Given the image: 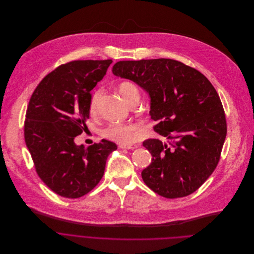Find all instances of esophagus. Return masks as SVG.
Returning <instances> with one entry per match:
<instances>
[{"label":"esophagus","instance_id":"1","mask_svg":"<svg viewBox=\"0 0 254 254\" xmlns=\"http://www.w3.org/2000/svg\"><path fill=\"white\" fill-rule=\"evenodd\" d=\"M140 145L139 144H129V145H119V148L121 149H128V150H133L138 148Z\"/></svg>","mask_w":254,"mask_h":254}]
</instances>
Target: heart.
<instances>
[{
  "label": "heart",
  "mask_w": 254,
  "mask_h": 254,
  "mask_svg": "<svg viewBox=\"0 0 254 254\" xmlns=\"http://www.w3.org/2000/svg\"><path fill=\"white\" fill-rule=\"evenodd\" d=\"M117 90L121 97L124 99L126 103L129 105L132 103H137L139 97H140V92L138 87L129 81H122L118 84ZM101 95H102V90L101 89H96L90 97L89 101V112L90 114H95L98 109V104H99V100L101 98ZM140 133V128L139 125L129 122V123H111L108 125L103 131L102 135L116 143H119L121 145H126L129 143L134 142Z\"/></svg>",
  "instance_id": "b5f03b06"
}]
</instances>
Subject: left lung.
Here are the masks:
<instances>
[{"instance_id": "left-lung-1", "label": "left lung", "mask_w": 254, "mask_h": 254, "mask_svg": "<svg viewBox=\"0 0 254 254\" xmlns=\"http://www.w3.org/2000/svg\"><path fill=\"white\" fill-rule=\"evenodd\" d=\"M112 71L149 93L153 129L169 140L143 142L152 155L141 173L145 184L170 199L195 192L215 170L227 133L215 88L198 70L172 59L119 61Z\"/></svg>"}]
</instances>
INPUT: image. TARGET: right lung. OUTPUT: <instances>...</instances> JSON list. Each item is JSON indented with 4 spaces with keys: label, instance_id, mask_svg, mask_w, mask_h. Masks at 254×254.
<instances>
[{
    "label": "right lung",
    "instance_id": "obj_1",
    "mask_svg": "<svg viewBox=\"0 0 254 254\" xmlns=\"http://www.w3.org/2000/svg\"><path fill=\"white\" fill-rule=\"evenodd\" d=\"M112 60H77L49 73L31 96L24 136L36 172L56 194L79 198L102 179L115 143L102 140L77 146L85 131L90 92L105 76Z\"/></svg>",
    "mask_w": 254,
    "mask_h": 254
}]
</instances>
